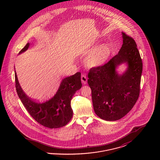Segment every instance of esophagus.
<instances>
[{"mask_svg": "<svg viewBox=\"0 0 160 160\" xmlns=\"http://www.w3.org/2000/svg\"><path fill=\"white\" fill-rule=\"evenodd\" d=\"M81 80H82V83L84 84H86L87 83L88 78H87V77L86 76V75H84V74L82 75V76H81Z\"/></svg>", "mask_w": 160, "mask_h": 160, "instance_id": "esophagus-1", "label": "esophagus"}]
</instances>
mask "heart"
Listing matches in <instances>:
<instances>
[{"instance_id": "obj_1", "label": "heart", "mask_w": 160, "mask_h": 160, "mask_svg": "<svg viewBox=\"0 0 160 160\" xmlns=\"http://www.w3.org/2000/svg\"><path fill=\"white\" fill-rule=\"evenodd\" d=\"M110 50L107 44H101L89 53L86 59V64L91 67H98L104 63L108 59Z\"/></svg>"}]
</instances>
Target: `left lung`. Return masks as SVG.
Segmentation results:
<instances>
[{
    "instance_id": "1",
    "label": "left lung",
    "mask_w": 160,
    "mask_h": 160,
    "mask_svg": "<svg viewBox=\"0 0 160 160\" xmlns=\"http://www.w3.org/2000/svg\"><path fill=\"white\" fill-rule=\"evenodd\" d=\"M122 34L123 44L118 54L104 65L92 68L88 73L94 111L108 121L119 120L127 114L140 93L142 61L134 39ZM124 62L128 69L119 75L116 68Z\"/></svg>"
}]
</instances>
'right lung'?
<instances>
[{
    "mask_svg": "<svg viewBox=\"0 0 160 160\" xmlns=\"http://www.w3.org/2000/svg\"><path fill=\"white\" fill-rule=\"evenodd\" d=\"M29 44L27 43L19 54L26 51ZM15 81L18 97L31 116L39 124L47 128H57L66 125L70 121L72 117L71 101L76 92L82 86L80 72L63 78L53 97L42 102H35L25 94L15 71Z\"/></svg>",
    "mask_w": 160,
    "mask_h": 160,
    "instance_id": "add662e5",
    "label": "right lung"
}]
</instances>
